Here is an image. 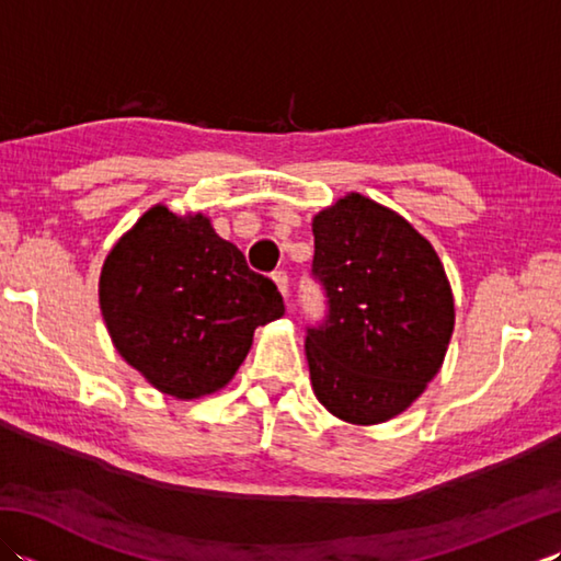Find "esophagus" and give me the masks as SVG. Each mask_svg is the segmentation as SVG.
I'll return each mask as SVG.
<instances>
[{
    "label": "esophagus",
    "mask_w": 561,
    "mask_h": 561,
    "mask_svg": "<svg viewBox=\"0 0 561 561\" xmlns=\"http://www.w3.org/2000/svg\"><path fill=\"white\" fill-rule=\"evenodd\" d=\"M272 279H274V284H277V289L282 291L284 299H287V296H289V274L284 270H277L272 274Z\"/></svg>",
    "instance_id": "1"
}]
</instances>
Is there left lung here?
Instances as JSON below:
<instances>
[{"label": "left lung", "instance_id": "left-lung-1", "mask_svg": "<svg viewBox=\"0 0 561 561\" xmlns=\"http://www.w3.org/2000/svg\"><path fill=\"white\" fill-rule=\"evenodd\" d=\"M313 236L328 299L306 335L313 392L350 424L388 422L444 364L456 323L446 270L408 219L359 193L318 211Z\"/></svg>", "mask_w": 561, "mask_h": 561}]
</instances>
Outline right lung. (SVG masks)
<instances>
[{
  "label": "right lung",
  "instance_id": "add662e5",
  "mask_svg": "<svg viewBox=\"0 0 561 561\" xmlns=\"http://www.w3.org/2000/svg\"><path fill=\"white\" fill-rule=\"evenodd\" d=\"M99 301L115 350L178 400L224 388L248 356L257 325L284 316L270 277L205 214L151 207L103 262Z\"/></svg>",
  "mask_w": 561,
  "mask_h": 561
}]
</instances>
